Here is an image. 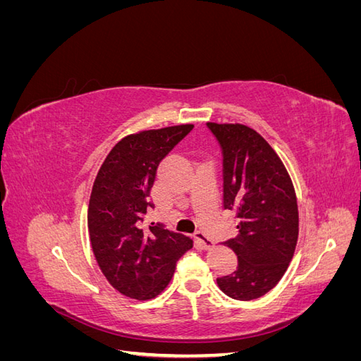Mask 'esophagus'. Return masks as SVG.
I'll return each mask as SVG.
<instances>
[{
  "instance_id": "34e87169",
  "label": "esophagus",
  "mask_w": 361,
  "mask_h": 361,
  "mask_svg": "<svg viewBox=\"0 0 361 361\" xmlns=\"http://www.w3.org/2000/svg\"><path fill=\"white\" fill-rule=\"evenodd\" d=\"M194 238L197 239V241L202 244V247L206 248V250H209V248L214 247V241H212V239H211L209 236H207L204 232H202V231L195 232V233H194Z\"/></svg>"
}]
</instances>
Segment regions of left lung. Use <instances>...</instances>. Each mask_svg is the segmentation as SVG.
<instances>
[{"label": "left lung", "instance_id": "8db88e82", "mask_svg": "<svg viewBox=\"0 0 361 361\" xmlns=\"http://www.w3.org/2000/svg\"><path fill=\"white\" fill-rule=\"evenodd\" d=\"M207 128L223 152V203L236 212L239 235L226 243L238 256L232 274L216 279L231 298L250 301L274 288L298 241V204L289 173L276 150L241 123Z\"/></svg>", "mask_w": 361, "mask_h": 361}]
</instances>
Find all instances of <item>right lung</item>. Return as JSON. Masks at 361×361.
I'll return each mask as SVG.
<instances>
[{"label": "right lung", "instance_id": "1", "mask_svg": "<svg viewBox=\"0 0 361 361\" xmlns=\"http://www.w3.org/2000/svg\"><path fill=\"white\" fill-rule=\"evenodd\" d=\"M194 125L141 130L122 138L94 179L87 224L97 265L110 285L135 300L155 298L170 283L192 239L143 224L157 169Z\"/></svg>", "mask_w": 361, "mask_h": 361}]
</instances>
